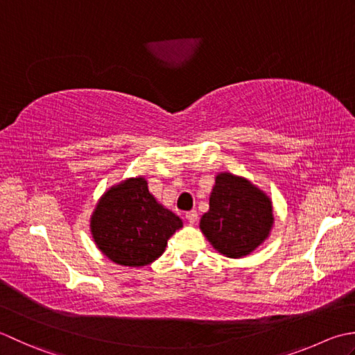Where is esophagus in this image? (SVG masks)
<instances>
[{"mask_svg":"<svg viewBox=\"0 0 355 355\" xmlns=\"http://www.w3.org/2000/svg\"><path fill=\"white\" fill-rule=\"evenodd\" d=\"M185 219L188 220V223H196V220H198V211H194V209H191V211H188L187 214H185Z\"/></svg>","mask_w":355,"mask_h":355,"instance_id":"esophagus-1","label":"esophagus"}]
</instances>
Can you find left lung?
Segmentation results:
<instances>
[{"mask_svg": "<svg viewBox=\"0 0 355 355\" xmlns=\"http://www.w3.org/2000/svg\"><path fill=\"white\" fill-rule=\"evenodd\" d=\"M274 223L272 202L248 179L219 173L209 193V209L199 228L220 254L248 256L270 236Z\"/></svg>", "mask_w": 355, "mask_h": 355, "instance_id": "obj_1", "label": "left lung"}]
</instances>
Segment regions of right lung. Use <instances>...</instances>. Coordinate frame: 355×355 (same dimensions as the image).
Listing matches in <instances>:
<instances>
[{
  "label": "right lung",
  "mask_w": 355,
  "mask_h": 355,
  "mask_svg": "<svg viewBox=\"0 0 355 355\" xmlns=\"http://www.w3.org/2000/svg\"><path fill=\"white\" fill-rule=\"evenodd\" d=\"M182 228V220L159 204L148 191L146 178H130L101 196L90 218V231L98 250L122 266L150 265Z\"/></svg>",
  "instance_id": "right-lung-1"
}]
</instances>
